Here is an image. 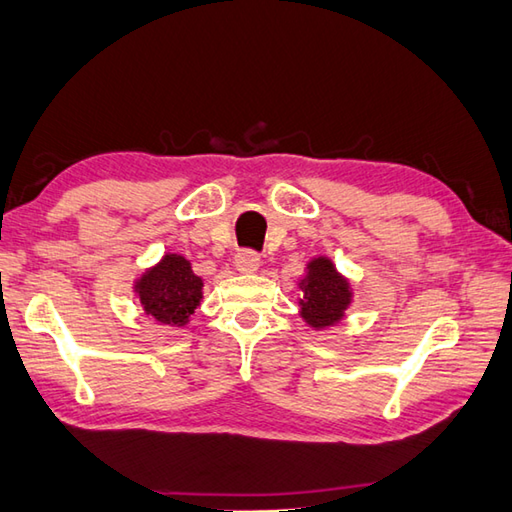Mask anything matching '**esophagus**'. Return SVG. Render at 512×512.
Returning <instances> with one entry per match:
<instances>
[{
	"label": "esophagus",
	"mask_w": 512,
	"mask_h": 512,
	"mask_svg": "<svg viewBox=\"0 0 512 512\" xmlns=\"http://www.w3.org/2000/svg\"><path fill=\"white\" fill-rule=\"evenodd\" d=\"M235 266L239 273H255L259 268V255L253 250H239L235 255Z\"/></svg>",
	"instance_id": "34e87169"
}]
</instances>
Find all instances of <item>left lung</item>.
Listing matches in <instances>:
<instances>
[{"label":"left lung","instance_id":"1","mask_svg":"<svg viewBox=\"0 0 512 512\" xmlns=\"http://www.w3.org/2000/svg\"><path fill=\"white\" fill-rule=\"evenodd\" d=\"M300 286L304 288V300L300 302L302 318L315 329L338 322L351 302L347 280H342L333 264L324 257L313 259Z\"/></svg>","mask_w":512,"mask_h":512}]
</instances>
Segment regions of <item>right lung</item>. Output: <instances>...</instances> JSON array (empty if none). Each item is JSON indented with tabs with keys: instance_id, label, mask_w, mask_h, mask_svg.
Wrapping results in <instances>:
<instances>
[{
	"instance_id": "right-lung-1",
	"label": "right lung",
	"mask_w": 512,
	"mask_h": 512,
	"mask_svg": "<svg viewBox=\"0 0 512 512\" xmlns=\"http://www.w3.org/2000/svg\"><path fill=\"white\" fill-rule=\"evenodd\" d=\"M201 277L192 273L188 259L165 255L159 266L136 282V293L147 315L156 322L183 327L201 302Z\"/></svg>"
}]
</instances>
